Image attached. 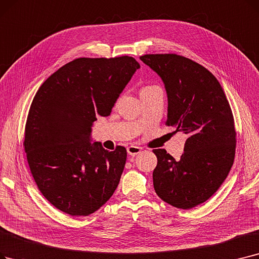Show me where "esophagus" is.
<instances>
[{
	"label": "esophagus",
	"mask_w": 259,
	"mask_h": 259,
	"mask_svg": "<svg viewBox=\"0 0 259 259\" xmlns=\"http://www.w3.org/2000/svg\"><path fill=\"white\" fill-rule=\"evenodd\" d=\"M141 150L142 149L140 147H137V146H129V147L127 148V152L131 156H134V155L139 154L141 152Z\"/></svg>",
	"instance_id": "1"
}]
</instances>
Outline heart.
<instances>
[{
  "mask_svg": "<svg viewBox=\"0 0 259 259\" xmlns=\"http://www.w3.org/2000/svg\"><path fill=\"white\" fill-rule=\"evenodd\" d=\"M150 88H154V87H152V85H148V87H145V88H143V90H142V91H144V90H147V89H150Z\"/></svg>",
  "mask_w": 259,
  "mask_h": 259,
  "instance_id": "heart-1",
  "label": "heart"
}]
</instances>
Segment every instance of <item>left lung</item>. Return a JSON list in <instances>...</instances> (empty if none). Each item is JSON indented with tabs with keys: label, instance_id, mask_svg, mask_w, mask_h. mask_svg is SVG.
Segmentation results:
<instances>
[{
	"label": "left lung",
	"instance_id": "obj_1",
	"mask_svg": "<svg viewBox=\"0 0 259 259\" xmlns=\"http://www.w3.org/2000/svg\"><path fill=\"white\" fill-rule=\"evenodd\" d=\"M140 59L164 83L166 123L188 137L179 161L164 149L153 150L154 190L168 204L193 208L217 192L234 163L236 132L230 104L216 77L193 60L176 54Z\"/></svg>",
	"mask_w": 259,
	"mask_h": 259
}]
</instances>
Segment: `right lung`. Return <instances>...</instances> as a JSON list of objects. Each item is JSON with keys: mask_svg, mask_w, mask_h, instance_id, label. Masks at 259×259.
I'll list each match as a JSON object with an SVG mask.
<instances>
[{"mask_svg": "<svg viewBox=\"0 0 259 259\" xmlns=\"http://www.w3.org/2000/svg\"><path fill=\"white\" fill-rule=\"evenodd\" d=\"M140 69L128 56L78 58L42 83L28 112L24 147L42 195L71 216H89L112 197L127 150L93 142L96 116H108Z\"/></svg>", "mask_w": 259, "mask_h": 259, "instance_id": "add662e5", "label": "right lung"}]
</instances>
